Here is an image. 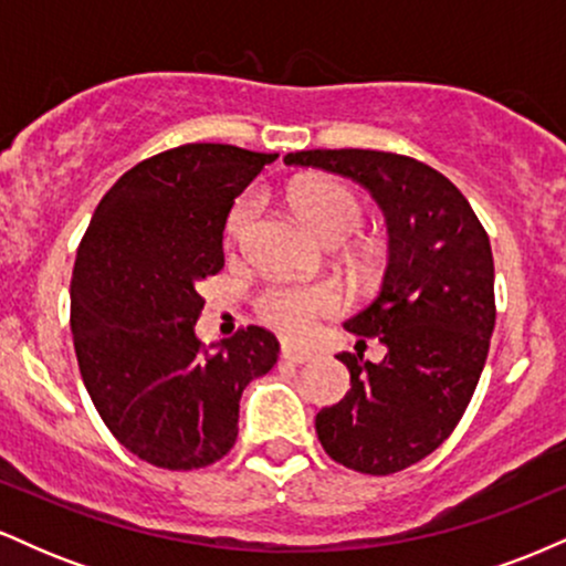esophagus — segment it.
Segmentation results:
<instances>
[{
  "label": "esophagus",
  "mask_w": 566,
  "mask_h": 566,
  "mask_svg": "<svg viewBox=\"0 0 566 566\" xmlns=\"http://www.w3.org/2000/svg\"><path fill=\"white\" fill-rule=\"evenodd\" d=\"M282 359L295 361V365H305V361L314 359V350L295 346V343H282Z\"/></svg>",
  "instance_id": "34e87169"
}]
</instances>
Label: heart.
<instances>
[{
  "instance_id": "obj_1",
  "label": "heart",
  "mask_w": 566,
  "mask_h": 566,
  "mask_svg": "<svg viewBox=\"0 0 566 566\" xmlns=\"http://www.w3.org/2000/svg\"><path fill=\"white\" fill-rule=\"evenodd\" d=\"M290 205L297 212V218L308 226L316 237L329 244L346 242L350 233L359 231L365 210L354 191L335 180H297L290 188ZM258 216V199L242 197L233 205L229 216V239L239 242L244 231ZM343 297L335 284L316 282V284H295L279 282L265 287L255 301L258 316L284 335H305L322 316H333L340 311Z\"/></svg>"
}]
</instances>
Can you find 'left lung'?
<instances>
[{"label": "left lung", "mask_w": 566, "mask_h": 566, "mask_svg": "<svg viewBox=\"0 0 566 566\" xmlns=\"http://www.w3.org/2000/svg\"><path fill=\"white\" fill-rule=\"evenodd\" d=\"M284 165L316 167L365 186L388 226L380 292L346 322L386 346L378 365L340 354L350 391L316 415L335 463L388 476L418 463L469 407L495 329V263L484 226L452 180L412 157L314 148Z\"/></svg>", "instance_id": "left-lung-1"}]
</instances>
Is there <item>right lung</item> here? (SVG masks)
Masks as SVG:
<instances>
[{
    "label": "right lung",
    "mask_w": 566,
    "mask_h": 566,
    "mask_svg": "<svg viewBox=\"0 0 566 566\" xmlns=\"http://www.w3.org/2000/svg\"><path fill=\"white\" fill-rule=\"evenodd\" d=\"M279 154L188 143L108 188L76 250L71 335L90 399L129 452L157 469L216 463L239 433L247 382L276 365L279 340L247 327L201 346V279L223 269L233 199Z\"/></svg>",
    "instance_id": "obj_1"
}]
</instances>
